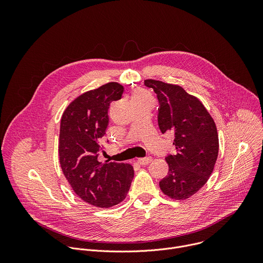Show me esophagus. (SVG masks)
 <instances>
[{
	"label": "esophagus",
	"mask_w": 263,
	"mask_h": 263,
	"mask_svg": "<svg viewBox=\"0 0 263 263\" xmlns=\"http://www.w3.org/2000/svg\"><path fill=\"white\" fill-rule=\"evenodd\" d=\"M152 161V157L151 156H146V157H142V158H138V163L141 165H145L148 164L149 162Z\"/></svg>",
	"instance_id": "34e87169"
}]
</instances>
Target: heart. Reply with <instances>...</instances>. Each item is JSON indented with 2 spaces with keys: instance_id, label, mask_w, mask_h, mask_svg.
I'll return each mask as SVG.
<instances>
[{
  "instance_id": "b5f03b06",
  "label": "heart",
  "mask_w": 263,
  "mask_h": 263,
  "mask_svg": "<svg viewBox=\"0 0 263 263\" xmlns=\"http://www.w3.org/2000/svg\"><path fill=\"white\" fill-rule=\"evenodd\" d=\"M149 97L148 93L144 90H136L134 93H133V97L132 99H142V98H147Z\"/></svg>"
}]
</instances>
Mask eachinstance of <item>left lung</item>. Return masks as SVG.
Returning <instances> with one entry per match:
<instances>
[{"label": "left lung", "mask_w": 263, "mask_h": 263, "mask_svg": "<svg viewBox=\"0 0 263 263\" xmlns=\"http://www.w3.org/2000/svg\"><path fill=\"white\" fill-rule=\"evenodd\" d=\"M144 85L157 95L158 126L173 133L175 155H167V175L159 182L160 190L175 200H185L208 181L218 154L215 123L202 102L178 85L157 80H144Z\"/></svg>", "instance_id": "8db88e82"}]
</instances>
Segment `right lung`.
<instances>
[{"mask_svg": "<svg viewBox=\"0 0 263 263\" xmlns=\"http://www.w3.org/2000/svg\"><path fill=\"white\" fill-rule=\"evenodd\" d=\"M124 87L110 82L84 92L64 110L59 134V160L72 191L84 202L108 208L127 196L134 177L132 165L100 162L102 137L109 124L108 108L122 98Z\"/></svg>", "mask_w": 263, "mask_h": 263, "instance_id": "right-lung-1", "label": "right lung"}]
</instances>
